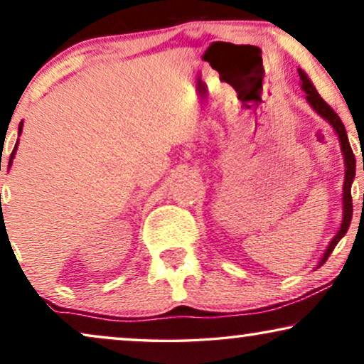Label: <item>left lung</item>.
I'll return each instance as SVG.
<instances>
[{"mask_svg": "<svg viewBox=\"0 0 364 364\" xmlns=\"http://www.w3.org/2000/svg\"><path fill=\"white\" fill-rule=\"evenodd\" d=\"M298 76H300L301 81V89L306 92V101L310 106L315 109V111L320 114V116L331 124V127L335 129V132L338 134V139H340V147L343 156H345V183H343V220H341V227L340 230L333 240L330 242V245L323 253L320 263L318 267H321L323 263L328 260V257L331 255V252L335 250L336 243L345 237V233L348 232V227L351 223V215H353V200H351V183L355 181V172H356V159L355 154L351 151L350 142H348V136H346V129L343 126L341 119L338 117V114L333 111V109L328 106V104L323 101V97L318 94V91L313 86V82L308 79V76L305 74V71L298 69Z\"/></svg>", "mask_w": 364, "mask_h": 364, "instance_id": "obj_1", "label": "left lung"}]
</instances>
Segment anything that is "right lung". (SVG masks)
Returning <instances> with one entry per match:
<instances>
[{"mask_svg":"<svg viewBox=\"0 0 364 364\" xmlns=\"http://www.w3.org/2000/svg\"><path fill=\"white\" fill-rule=\"evenodd\" d=\"M21 132H23V121L19 122L18 136H21ZM18 141H19V139H18ZM16 149H18V142H16V146H14V149H13V152H11V157H9V166H11V164H13V159H14V154H16Z\"/></svg>","mask_w":364,"mask_h":364,"instance_id":"1","label":"right lung"}]
</instances>
